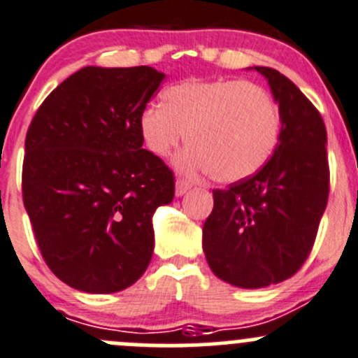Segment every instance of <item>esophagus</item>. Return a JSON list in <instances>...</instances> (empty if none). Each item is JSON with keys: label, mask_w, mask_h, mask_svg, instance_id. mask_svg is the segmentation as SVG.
Masks as SVG:
<instances>
[{"label": "esophagus", "mask_w": 358, "mask_h": 358, "mask_svg": "<svg viewBox=\"0 0 358 358\" xmlns=\"http://www.w3.org/2000/svg\"><path fill=\"white\" fill-rule=\"evenodd\" d=\"M191 186H193V184H191L189 180L184 179V178H179L178 180H176V194H178V196H180V194L186 193V191L189 189Z\"/></svg>", "instance_id": "obj_1"}]
</instances>
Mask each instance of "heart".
<instances>
[{
	"mask_svg": "<svg viewBox=\"0 0 358 358\" xmlns=\"http://www.w3.org/2000/svg\"><path fill=\"white\" fill-rule=\"evenodd\" d=\"M141 136L165 158L186 134L184 171L208 172L217 182H238L266 165L280 139L282 116L273 95L243 80H184L162 92V108L144 109Z\"/></svg>",
	"mask_w": 358,
	"mask_h": 358,
	"instance_id": "obj_1",
	"label": "heart"
}]
</instances>
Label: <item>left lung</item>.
Returning a JSON list of instances; mask_svg holds the SVG:
<instances>
[{"label":"left lung","mask_w":358,"mask_h":358,"mask_svg":"<svg viewBox=\"0 0 358 358\" xmlns=\"http://www.w3.org/2000/svg\"><path fill=\"white\" fill-rule=\"evenodd\" d=\"M282 116L277 150L250 178L214 189L203 252L215 277L242 289L287 280L315 243L329 198L327 132L318 109L282 73L256 66Z\"/></svg>","instance_id":"obj_1"}]
</instances>
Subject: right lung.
<instances>
[{"instance_id":"obj_1","label":"right lung","mask_w":358,"mask_h":358,"mask_svg":"<svg viewBox=\"0 0 358 358\" xmlns=\"http://www.w3.org/2000/svg\"><path fill=\"white\" fill-rule=\"evenodd\" d=\"M164 73L88 66L48 95L31 122L24 207L52 273L92 294L130 287L153 256V214L174 172L143 150L139 118Z\"/></svg>"}]
</instances>
